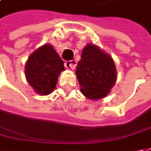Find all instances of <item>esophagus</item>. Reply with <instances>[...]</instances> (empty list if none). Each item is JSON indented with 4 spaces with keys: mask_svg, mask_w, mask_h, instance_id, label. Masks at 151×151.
Listing matches in <instances>:
<instances>
[{
    "mask_svg": "<svg viewBox=\"0 0 151 151\" xmlns=\"http://www.w3.org/2000/svg\"><path fill=\"white\" fill-rule=\"evenodd\" d=\"M76 65H77V63H76L75 60H71V61H67L65 63V67L67 68L70 69H74L75 68Z\"/></svg>",
    "mask_w": 151,
    "mask_h": 151,
    "instance_id": "34e87169",
    "label": "esophagus"
}]
</instances>
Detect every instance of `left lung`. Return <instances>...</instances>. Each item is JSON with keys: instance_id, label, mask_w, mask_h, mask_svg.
I'll return each instance as SVG.
<instances>
[{"instance_id": "obj_1", "label": "left lung", "mask_w": 151, "mask_h": 151, "mask_svg": "<svg viewBox=\"0 0 151 151\" xmlns=\"http://www.w3.org/2000/svg\"><path fill=\"white\" fill-rule=\"evenodd\" d=\"M76 75L81 93L90 100H99L106 96L116 80L112 58L91 44L83 50Z\"/></svg>"}]
</instances>
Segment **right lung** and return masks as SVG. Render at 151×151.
<instances>
[{
	"label": "right lung",
	"mask_w": 151,
	"mask_h": 151,
	"mask_svg": "<svg viewBox=\"0 0 151 151\" xmlns=\"http://www.w3.org/2000/svg\"><path fill=\"white\" fill-rule=\"evenodd\" d=\"M63 70V61L53 46L45 45L29 57L25 65V75L36 93L46 95L55 89L58 76Z\"/></svg>",
	"instance_id": "right-lung-1"
}]
</instances>
